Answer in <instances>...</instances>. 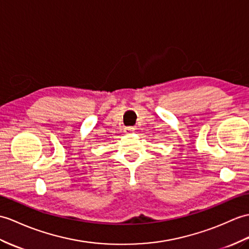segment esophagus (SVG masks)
<instances>
[{
	"instance_id": "34e87169",
	"label": "esophagus",
	"mask_w": 249,
	"mask_h": 249,
	"mask_svg": "<svg viewBox=\"0 0 249 249\" xmlns=\"http://www.w3.org/2000/svg\"><path fill=\"white\" fill-rule=\"evenodd\" d=\"M135 127H132V126H129V127H125L124 128V132L125 134H131V132H134L135 131Z\"/></svg>"
}]
</instances>
